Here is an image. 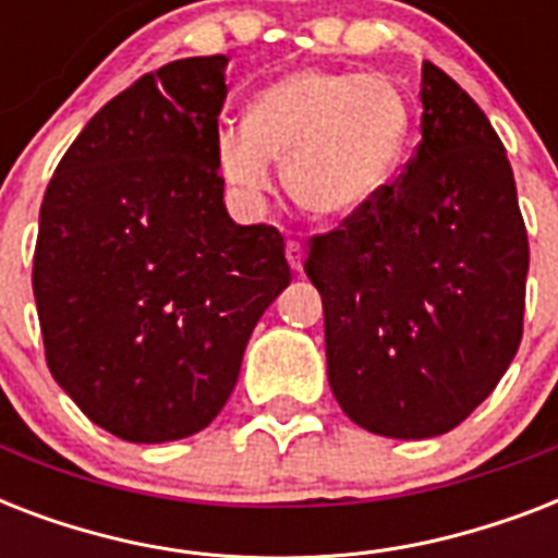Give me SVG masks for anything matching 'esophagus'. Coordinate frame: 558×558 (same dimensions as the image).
Segmentation results:
<instances>
[{"label": "esophagus", "mask_w": 558, "mask_h": 558, "mask_svg": "<svg viewBox=\"0 0 558 558\" xmlns=\"http://www.w3.org/2000/svg\"><path fill=\"white\" fill-rule=\"evenodd\" d=\"M287 260H289V269H292V271L304 269V248H301V243L289 240V243H287Z\"/></svg>", "instance_id": "obj_1"}]
</instances>
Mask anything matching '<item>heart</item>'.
I'll list each match as a JSON object with an SVG mask.
<instances>
[{
    "label": "heart",
    "instance_id": "b5f03b06",
    "mask_svg": "<svg viewBox=\"0 0 558 558\" xmlns=\"http://www.w3.org/2000/svg\"><path fill=\"white\" fill-rule=\"evenodd\" d=\"M411 107L385 74L295 69L263 86L245 126L217 135V170L243 199H260L280 161L283 187L315 219H344L388 185L405 156Z\"/></svg>",
    "mask_w": 558,
    "mask_h": 558
}]
</instances>
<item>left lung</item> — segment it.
<instances>
[{
  "instance_id": "8db88e82",
  "label": "left lung",
  "mask_w": 558,
  "mask_h": 558,
  "mask_svg": "<svg viewBox=\"0 0 558 558\" xmlns=\"http://www.w3.org/2000/svg\"><path fill=\"white\" fill-rule=\"evenodd\" d=\"M423 118L408 170L315 236L327 379L356 425L425 440L460 425L521 344L530 245L489 118L423 60Z\"/></svg>"
}]
</instances>
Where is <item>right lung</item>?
<instances>
[{
    "instance_id": "1",
    "label": "right lung",
    "mask_w": 558,
    "mask_h": 558,
    "mask_svg": "<svg viewBox=\"0 0 558 558\" xmlns=\"http://www.w3.org/2000/svg\"><path fill=\"white\" fill-rule=\"evenodd\" d=\"M226 65V54L173 60L109 100L39 208L34 301L48 371L121 440L202 432L292 280L278 228L236 226L222 202Z\"/></svg>"
}]
</instances>
